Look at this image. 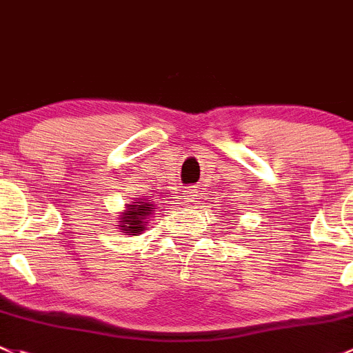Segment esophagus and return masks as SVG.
I'll use <instances>...</instances> for the list:
<instances>
[{"label":"esophagus","instance_id":"esophagus-1","mask_svg":"<svg viewBox=\"0 0 353 353\" xmlns=\"http://www.w3.org/2000/svg\"><path fill=\"white\" fill-rule=\"evenodd\" d=\"M185 202H195V199L199 197L197 195V188L195 187H190V188H187V190H185Z\"/></svg>","mask_w":353,"mask_h":353}]
</instances>
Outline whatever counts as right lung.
<instances>
[{"label": "right lung", "instance_id": "add662e5", "mask_svg": "<svg viewBox=\"0 0 353 353\" xmlns=\"http://www.w3.org/2000/svg\"><path fill=\"white\" fill-rule=\"evenodd\" d=\"M152 209H154V205L146 201L129 205V209L125 210L123 217H121V221H119L122 224V231L132 232L134 236L141 234V231H144V228H146V219Z\"/></svg>", "mask_w": 353, "mask_h": 353}]
</instances>
